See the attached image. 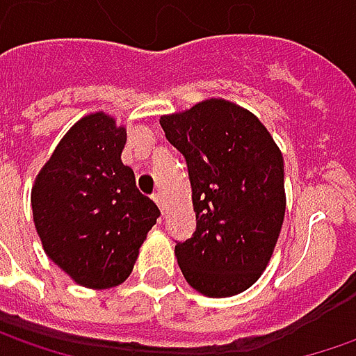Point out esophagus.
Masks as SVG:
<instances>
[{
	"mask_svg": "<svg viewBox=\"0 0 356 356\" xmlns=\"http://www.w3.org/2000/svg\"><path fill=\"white\" fill-rule=\"evenodd\" d=\"M152 200L156 202V206L160 208V212L164 213V196H162V194H152Z\"/></svg>",
	"mask_w": 356,
	"mask_h": 356,
	"instance_id": "1",
	"label": "esophagus"
}]
</instances>
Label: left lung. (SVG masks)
Listing matches in <instances>:
<instances>
[{
	"label": "left lung",
	"instance_id": "8db88e82",
	"mask_svg": "<svg viewBox=\"0 0 356 356\" xmlns=\"http://www.w3.org/2000/svg\"><path fill=\"white\" fill-rule=\"evenodd\" d=\"M186 158L196 232L176 243L186 281L208 297L252 287L271 259L285 216L283 156L250 111L208 99L160 117Z\"/></svg>",
	"mask_w": 356,
	"mask_h": 356
}]
</instances>
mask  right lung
I'll use <instances>...</instances> for the list:
<instances>
[{
    "label": "right lung",
    "mask_w": 356,
    "mask_h": 356,
    "mask_svg": "<svg viewBox=\"0 0 356 356\" xmlns=\"http://www.w3.org/2000/svg\"><path fill=\"white\" fill-rule=\"evenodd\" d=\"M127 130L104 113L83 117L35 178L31 208L43 250L90 289L127 280L160 210L122 164Z\"/></svg>",
    "instance_id": "add662e5"
}]
</instances>
